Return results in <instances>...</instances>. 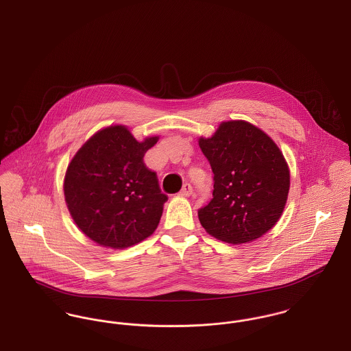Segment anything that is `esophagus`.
<instances>
[{
  "instance_id": "34e87169",
  "label": "esophagus",
  "mask_w": 351,
  "mask_h": 351,
  "mask_svg": "<svg viewBox=\"0 0 351 351\" xmlns=\"http://www.w3.org/2000/svg\"><path fill=\"white\" fill-rule=\"evenodd\" d=\"M179 195L180 196H191L192 195V186L189 184V183H186L184 186H183V188H182V191L179 192Z\"/></svg>"
}]
</instances>
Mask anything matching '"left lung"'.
Masks as SVG:
<instances>
[{"label": "left lung", "mask_w": 351, "mask_h": 351, "mask_svg": "<svg viewBox=\"0 0 351 351\" xmlns=\"http://www.w3.org/2000/svg\"><path fill=\"white\" fill-rule=\"evenodd\" d=\"M199 145L213 172V197L197 210L200 224L230 244L261 237L278 221L288 199L290 176L280 148L243 121L220 124Z\"/></svg>", "instance_id": "8db88e82"}]
</instances>
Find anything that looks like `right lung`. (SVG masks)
Here are the masks:
<instances>
[{"label": "right lung", "instance_id": "1", "mask_svg": "<svg viewBox=\"0 0 351 351\" xmlns=\"http://www.w3.org/2000/svg\"><path fill=\"white\" fill-rule=\"evenodd\" d=\"M156 142V136L138 142L124 125L108 127L87 141L67 167V208L99 245L131 247L158 227L168 196L143 162Z\"/></svg>", "mask_w": 351, "mask_h": 351}]
</instances>
